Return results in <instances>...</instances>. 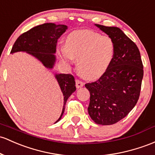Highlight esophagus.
<instances>
[{
	"instance_id": "esophagus-1",
	"label": "esophagus",
	"mask_w": 155,
	"mask_h": 155,
	"mask_svg": "<svg viewBox=\"0 0 155 155\" xmlns=\"http://www.w3.org/2000/svg\"><path fill=\"white\" fill-rule=\"evenodd\" d=\"M84 82H82L81 81L79 80V79H76V88H78V89L81 87L84 86Z\"/></svg>"
}]
</instances>
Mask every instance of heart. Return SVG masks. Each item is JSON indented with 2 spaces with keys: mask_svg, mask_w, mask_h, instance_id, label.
<instances>
[{
  "mask_svg": "<svg viewBox=\"0 0 155 155\" xmlns=\"http://www.w3.org/2000/svg\"><path fill=\"white\" fill-rule=\"evenodd\" d=\"M115 46L109 36L93 31H78L68 37L66 44L59 49L64 63L77 59L79 72L87 79H96L107 72L115 56Z\"/></svg>",
  "mask_w": 155,
  "mask_h": 155,
  "instance_id": "b5f03b06",
  "label": "heart"
}]
</instances>
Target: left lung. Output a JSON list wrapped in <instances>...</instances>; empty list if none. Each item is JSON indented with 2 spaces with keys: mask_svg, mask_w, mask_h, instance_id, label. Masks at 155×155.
I'll return each mask as SVG.
<instances>
[{
  "mask_svg": "<svg viewBox=\"0 0 155 155\" xmlns=\"http://www.w3.org/2000/svg\"><path fill=\"white\" fill-rule=\"evenodd\" d=\"M115 42V56L107 72L85 87L91 94L88 113L97 124L111 125L128 115L137 102L143 66L138 48L118 27L95 24Z\"/></svg>",
  "mask_w": 155,
  "mask_h": 155,
  "instance_id": "8db88e82",
  "label": "left lung"
}]
</instances>
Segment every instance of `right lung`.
I'll return each mask as SVG.
<instances>
[{"instance_id":"1","label":"right lung","mask_w":155,"mask_h":155,"mask_svg":"<svg viewBox=\"0 0 155 155\" xmlns=\"http://www.w3.org/2000/svg\"><path fill=\"white\" fill-rule=\"evenodd\" d=\"M68 29L65 25L47 23L37 25L25 32L17 39L12 48L11 54L26 52L38 59L44 67L53 69L55 65L56 48L58 39ZM55 79L64 96V105L60 117L54 124L62 118L68 98L76 91L74 77L71 74H54Z\"/></svg>"}]
</instances>
